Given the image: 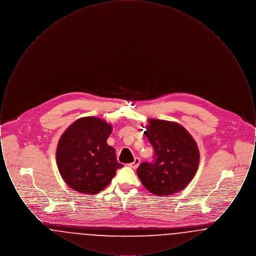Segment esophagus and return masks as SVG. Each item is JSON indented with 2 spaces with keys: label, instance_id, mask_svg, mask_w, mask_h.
Returning <instances> with one entry per match:
<instances>
[{
  "label": "esophagus",
  "instance_id": "esophagus-1",
  "mask_svg": "<svg viewBox=\"0 0 256 256\" xmlns=\"http://www.w3.org/2000/svg\"><path fill=\"white\" fill-rule=\"evenodd\" d=\"M139 164H140V159L138 158H135L134 162L130 163L128 166H130V168H132V169H136V168L139 166Z\"/></svg>",
  "mask_w": 256,
  "mask_h": 256
}]
</instances>
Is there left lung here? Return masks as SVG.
<instances>
[{
  "label": "left lung",
  "instance_id": "1",
  "mask_svg": "<svg viewBox=\"0 0 256 256\" xmlns=\"http://www.w3.org/2000/svg\"><path fill=\"white\" fill-rule=\"evenodd\" d=\"M146 138L154 148L152 162H142L137 176L156 196L172 195L183 190L195 176L200 152L195 140L178 124L152 119Z\"/></svg>",
  "mask_w": 256,
  "mask_h": 256
}]
</instances>
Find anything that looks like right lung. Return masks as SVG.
Instances as JSON below:
<instances>
[{
    "instance_id": "add662e5",
    "label": "right lung",
    "mask_w": 256,
    "mask_h": 256,
    "mask_svg": "<svg viewBox=\"0 0 256 256\" xmlns=\"http://www.w3.org/2000/svg\"><path fill=\"white\" fill-rule=\"evenodd\" d=\"M111 124L86 117L74 122L62 134L56 150V162L62 178L72 189L97 194L104 189L122 164L115 148L108 146Z\"/></svg>"
}]
</instances>
